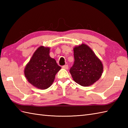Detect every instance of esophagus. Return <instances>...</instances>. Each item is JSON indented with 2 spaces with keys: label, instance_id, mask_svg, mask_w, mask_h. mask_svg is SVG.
Returning <instances> with one entry per match:
<instances>
[{
  "label": "esophagus",
  "instance_id": "obj_1",
  "mask_svg": "<svg viewBox=\"0 0 128 128\" xmlns=\"http://www.w3.org/2000/svg\"><path fill=\"white\" fill-rule=\"evenodd\" d=\"M62 68H63V69H68V68H69L68 65H65V66H62Z\"/></svg>",
  "mask_w": 128,
  "mask_h": 128
}]
</instances>
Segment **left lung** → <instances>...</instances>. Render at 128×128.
Listing matches in <instances>:
<instances>
[{"label":"left lung","instance_id":"obj_1","mask_svg":"<svg viewBox=\"0 0 128 128\" xmlns=\"http://www.w3.org/2000/svg\"><path fill=\"white\" fill-rule=\"evenodd\" d=\"M74 62L70 72L76 82L88 86L99 79L103 72V65L88 46L82 44L74 48Z\"/></svg>","mask_w":128,"mask_h":128}]
</instances>
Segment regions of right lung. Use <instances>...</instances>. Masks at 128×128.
Here are the masks:
<instances>
[{
    "label": "right lung",
    "mask_w": 128,
    "mask_h": 128,
    "mask_svg": "<svg viewBox=\"0 0 128 128\" xmlns=\"http://www.w3.org/2000/svg\"><path fill=\"white\" fill-rule=\"evenodd\" d=\"M50 48L40 46L35 51L24 73L28 82L40 89H46L53 82L61 67L50 56Z\"/></svg>",
    "instance_id": "right-lung-1"
}]
</instances>
